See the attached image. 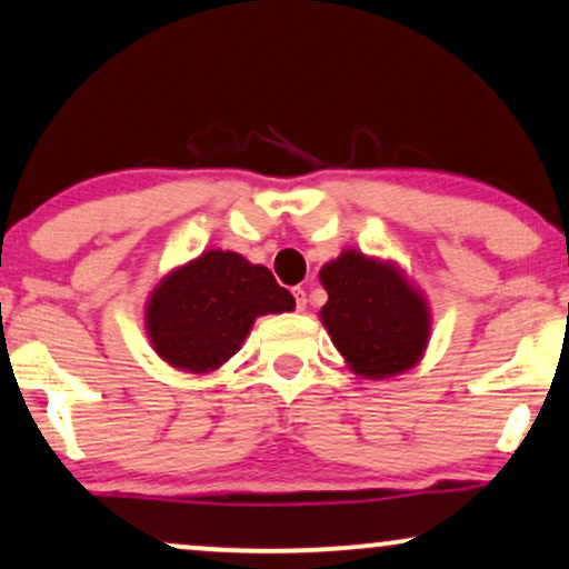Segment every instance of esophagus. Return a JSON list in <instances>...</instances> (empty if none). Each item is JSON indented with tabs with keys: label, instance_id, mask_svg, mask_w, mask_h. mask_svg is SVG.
Segmentation results:
<instances>
[{
	"label": "esophagus",
	"instance_id": "1",
	"mask_svg": "<svg viewBox=\"0 0 569 569\" xmlns=\"http://www.w3.org/2000/svg\"><path fill=\"white\" fill-rule=\"evenodd\" d=\"M292 295H295V302H298V310H305V305H308V298H305L302 287H295Z\"/></svg>",
	"mask_w": 569,
	"mask_h": 569
}]
</instances>
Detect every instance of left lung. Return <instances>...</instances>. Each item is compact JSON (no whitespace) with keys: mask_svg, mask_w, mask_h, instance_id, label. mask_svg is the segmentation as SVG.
<instances>
[{"mask_svg":"<svg viewBox=\"0 0 569 569\" xmlns=\"http://www.w3.org/2000/svg\"><path fill=\"white\" fill-rule=\"evenodd\" d=\"M328 302L320 323L361 380L413 369L431 339V308L400 264L343 249L320 269Z\"/></svg>","mask_w":569,"mask_h":569,"instance_id":"obj_1","label":"left lung"}]
</instances>
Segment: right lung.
Here are the masks:
<instances>
[{
    "instance_id": "1",
    "label": "right lung",
    "mask_w": 569,
    "mask_h": 569,
    "mask_svg": "<svg viewBox=\"0 0 569 569\" xmlns=\"http://www.w3.org/2000/svg\"><path fill=\"white\" fill-rule=\"evenodd\" d=\"M290 310L295 298L267 267L208 249L159 279L146 300V336L169 367L208 375L241 349L259 316Z\"/></svg>"
}]
</instances>
